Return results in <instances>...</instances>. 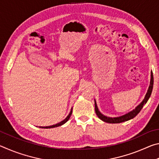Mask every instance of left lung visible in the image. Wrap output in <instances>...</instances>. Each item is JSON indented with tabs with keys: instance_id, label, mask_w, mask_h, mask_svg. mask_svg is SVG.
<instances>
[{
	"instance_id": "8db88e82",
	"label": "left lung",
	"mask_w": 159,
	"mask_h": 159,
	"mask_svg": "<svg viewBox=\"0 0 159 159\" xmlns=\"http://www.w3.org/2000/svg\"><path fill=\"white\" fill-rule=\"evenodd\" d=\"M153 85H154V77H153V74L152 72V73H151V80H150V85H149V89L147 90V93L146 94V95H145V98L143 99V101H142L135 109H133V111H131L130 112L128 113V114L123 115L121 116H119V117H114V118L107 117L106 116L101 114L100 111H99L98 106H97V103L95 100V113L97 116L99 117V119L103 120L104 122L109 123H120L127 121V120L132 119V118L135 117L136 116L139 114V111H140L141 109H142V107H143L144 104L147 102L148 99H149V98H150L151 94H152V92Z\"/></svg>"
}]
</instances>
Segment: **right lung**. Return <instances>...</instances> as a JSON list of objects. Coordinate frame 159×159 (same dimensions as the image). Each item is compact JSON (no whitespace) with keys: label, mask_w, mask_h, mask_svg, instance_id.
<instances>
[{"label":"right lung","mask_w":159,"mask_h":159,"mask_svg":"<svg viewBox=\"0 0 159 159\" xmlns=\"http://www.w3.org/2000/svg\"><path fill=\"white\" fill-rule=\"evenodd\" d=\"M72 109H73V108H71V111H70L69 115L67 116L66 118L64 120H63L62 121L58 123H57V124H55V125H50V126H45H45H44V127H43V126H39V128H56V127H58V126L62 125L64 124V123H65L66 122L68 121V120L69 119L70 116H71V114H72Z\"/></svg>","instance_id":"1"}]
</instances>
